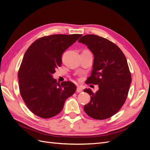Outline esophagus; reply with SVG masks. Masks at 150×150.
Masks as SVG:
<instances>
[{"label": "esophagus", "mask_w": 150, "mask_h": 150, "mask_svg": "<svg viewBox=\"0 0 150 150\" xmlns=\"http://www.w3.org/2000/svg\"><path fill=\"white\" fill-rule=\"evenodd\" d=\"M76 91L78 93H81V92L83 91V89L82 88L80 87V86H78V87H77Z\"/></svg>", "instance_id": "obj_1"}]
</instances>
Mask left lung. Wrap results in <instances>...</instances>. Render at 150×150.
Listing matches in <instances>:
<instances>
[{
  "label": "left lung",
  "instance_id": "left-lung-1",
  "mask_svg": "<svg viewBox=\"0 0 150 150\" xmlns=\"http://www.w3.org/2000/svg\"><path fill=\"white\" fill-rule=\"evenodd\" d=\"M78 42L86 45L94 55L92 73L88 83L99 86L95 93L89 88L84 90L91 96L84 110L94 119L109 118L124 104L131 83L126 57L116 44L98 35H85Z\"/></svg>",
  "mask_w": 150,
  "mask_h": 150
}]
</instances>
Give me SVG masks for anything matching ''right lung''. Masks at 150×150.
Listing matches in <instances>:
<instances>
[{
    "label": "right lung",
    "mask_w": 150,
    "mask_h": 150,
    "mask_svg": "<svg viewBox=\"0 0 150 150\" xmlns=\"http://www.w3.org/2000/svg\"><path fill=\"white\" fill-rule=\"evenodd\" d=\"M81 34H54L32 44L23 57L18 72L21 96L34 114L42 118L58 115L76 86L71 81L59 83L52 74L62 64V56Z\"/></svg>",
    "instance_id": "obj_1"
}]
</instances>
